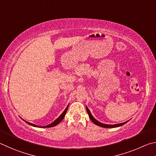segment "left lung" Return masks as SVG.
Masks as SVG:
<instances>
[{
	"instance_id": "left-lung-1",
	"label": "left lung",
	"mask_w": 156,
	"mask_h": 156,
	"mask_svg": "<svg viewBox=\"0 0 156 156\" xmlns=\"http://www.w3.org/2000/svg\"><path fill=\"white\" fill-rule=\"evenodd\" d=\"M86 110H87V112L88 114V116H89V118L91 120V121L94 122L95 125H98V126H100V127H105V128H114V127H118L120 126H122V125H125V123H127L128 122H122V123H119V124H115V125H108V124H105V123H102V122H101L99 121H98L97 119H95L93 116L92 115V114L90 113V111L89 110V109L88 108V107L86 106Z\"/></svg>"
}]
</instances>
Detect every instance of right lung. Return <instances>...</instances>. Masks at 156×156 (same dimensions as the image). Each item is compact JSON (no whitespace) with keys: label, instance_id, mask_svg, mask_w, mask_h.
Segmentation results:
<instances>
[{"label":"right lung","instance_id":"right-lung-1","mask_svg":"<svg viewBox=\"0 0 156 156\" xmlns=\"http://www.w3.org/2000/svg\"><path fill=\"white\" fill-rule=\"evenodd\" d=\"M68 106L66 107V108L65 109V110L63 112V113L61 114V115H60L58 118H57L56 120H55V121L52 122V123H51V124H49V125H46V126H38V125H34V124H33V123H31V122H27V121H25L27 124H29V125H31V126H33V127H42V128H48V127H54V126H55V125H57V124H59L60 122H61L62 120H63V119L64 118V116H65V115H66V112H67V110H68Z\"/></svg>","mask_w":156,"mask_h":156}]
</instances>
